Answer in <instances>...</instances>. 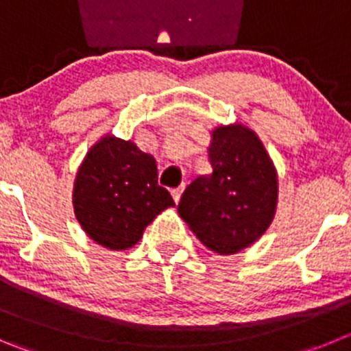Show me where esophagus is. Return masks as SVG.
I'll use <instances>...</instances> for the list:
<instances>
[{
    "label": "esophagus",
    "mask_w": 351,
    "mask_h": 351,
    "mask_svg": "<svg viewBox=\"0 0 351 351\" xmlns=\"http://www.w3.org/2000/svg\"><path fill=\"white\" fill-rule=\"evenodd\" d=\"M183 189H185V183H182V185H180L178 189H173V191H171V195H173V199H175V202L180 201V197H182Z\"/></svg>",
    "instance_id": "34e87169"
}]
</instances>
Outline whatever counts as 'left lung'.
Returning a JSON list of instances; mask_svg holds the SVG:
<instances>
[{
  "label": "left lung",
  "mask_w": 351,
  "mask_h": 351,
  "mask_svg": "<svg viewBox=\"0 0 351 351\" xmlns=\"http://www.w3.org/2000/svg\"><path fill=\"white\" fill-rule=\"evenodd\" d=\"M208 157L213 171L186 186L178 215L208 250L235 254L254 244L274 221L277 169L260 136L241 123L211 131Z\"/></svg>",
  "instance_id": "obj_1"
}]
</instances>
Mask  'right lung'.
Wrapping results in <instances>:
<instances>
[{"label": "right lung", "instance_id": "obj_1", "mask_svg": "<svg viewBox=\"0 0 351 351\" xmlns=\"http://www.w3.org/2000/svg\"><path fill=\"white\" fill-rule=\"evenodd\" d=\"M74 215L88 237L107 250H130L147 225L175 202L157 183L152 156L131 140L104 135L84 156L72 191Z\"/></svg>", "mask_w": 351, "mask_h": 351}]
</instances>
